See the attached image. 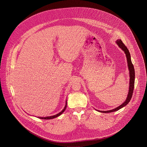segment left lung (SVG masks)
<instances>
[{"label": "left lung", "mask_w": 147, "mask_h": 147, "mask_svg": "<svg viewBox=\"0 0 147 147\" xmlns=\"http://www.w3.org/2000/svg\"><path fill=\"white\" fill-rule=\"evenodd\" d=\"M117 43L118 44V45L119 46V47L120 48H121L125 53L126 55V58H127V63H128V69L129 71V91H128V94L127 96V98L126 99V101H125L124 103H123L122 105H120L119 106H118V107L111 110H108V111H98L100 112L101 113H111V112H114L115 111H117L119 109H121V108H122L123 107H124L125 106L127 105L129 101L131 99V97L132 96V94H133V91H134V85H135V69H134V65L132 63L131 60V56H130V54L129 52L127 49V47L125 46V45L122 42V40H118L117 41Z\"/></svg>", "instance_id": "obj_1"}]
</instances>
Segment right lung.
<instances>
[{"label":"right lung","mask_w":147,"mask_h":147,"mask_svg":"<svg viewBox=\"0 0 147 147\" xmlns=\"http://www.w3.org/2000/svg\"><path fill=\"white\" fill-rule=\"evenodd\" d=\"M67 101H66V103H65V105L64 108L63 109V110H62L61 112H60L59 113H58V114H56V115H53V116L46 117H39V118L43 119H50L55 118H56V117H59L60 115H61V114L63 113V112L64 111V110H65V109H66V107H67Z\"/></svg>","instance_id":"right-lung-1"}]
</instances>
